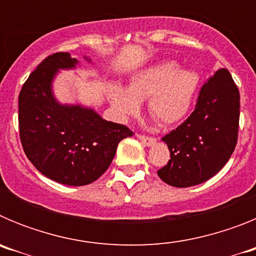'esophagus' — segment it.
Listing matches in <instances>:
<instances>
[{
    "instance_id": "34e87169",
    "label": "esophagus",
    "mask_w": 256,
    "mask_h": 256,
    "mask_svg": "<svg viewBox=\"0 0 256 256\" xmlns=\"http://www.w3.org/2000/svg\"><path fill=\"white\" fill-rule=\"evenodd\" d=\"M137 138L144 144V146H152L155 144L156 140L154 137H148V136H144V134H137Z\"/></svg>"
}]
</instances>
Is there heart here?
Here are the masks:
<instances>
[{
    "instance_id": "1",
    "label": "heart",
    "mask_w": 256,
    "mask_h": 256,
    "mask_svg": "<svg viewBox=\"0 0 256 256\" xmlns=\"http://www.w3.org/2000/svg\"><path fill=\"white\" fill-rule=\"evenodd\" d=\"M198 86V76L180 70L176 61H162L132 76L128 90L108 88V98L122 120L140 112L141 101L148 100V114L162 126L178 123L186 116Z\"/></svg>"
}]
</instances>
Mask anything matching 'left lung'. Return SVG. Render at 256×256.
Returning a JSON list of instances; mask_svg holds the SVG:
<instances>
[{
  "label": "left lung",
  "mask_w": 256,
  "mask_h": 256,
  "mask_svg": "<svg viewBox=\"0 0 256 256\" xmlns=\"http://www.w3.org/2000/svg\"><path fill=\"white\" fill-rule=\"evenodd\" d=\"M240 92L227 69H219L198 92L192 114L162 137L170 160L158 176L173 187L210 180L230 160L238 137Z\"/></svg>",
  "instance_id": "8db88e82"
}]
</instances>
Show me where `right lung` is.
<instances>
[{"instance_id":"obj_1","label":"right lung","mask_w":256,"mask_h":256,"mask_svg":"<svg viewBox=\"0 0 256 256\" xmlns=\"http://www.w3.org/2000/svg\"><path fill=\"white\" fill-rule=\"evenodd\" d=\"M76 64L68 52L47 56L19 94V133L26 158L47 178L68 186H84L100 178L119 142L133 134L128 126L105 120L92 108L56 100L52 80L58 70Z\"/></svg>"}]
</instances>
